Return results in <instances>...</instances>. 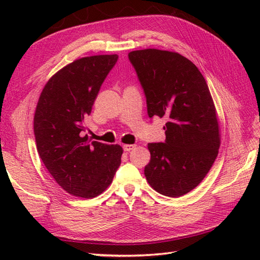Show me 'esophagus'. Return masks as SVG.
Segmentation results:
<instances>
[{"instance_id": "1", "label": "esophagus", "mask_w": 260, "mask_h": 260, "mask_svg": "<svg viewBox=\"0 0 260 260\" xmlns=\"http://www.w3.org/2000/svg\"><path fill=\"white\" fill-rule=\"evenodd\" d=\"M134 147H135V145H131V144H125V145L123 146L125 152H131L132 150H133Z\"/></svg>"}]
</instances>
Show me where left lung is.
Here are the masks:
<instances>
[{"mask_svg": "<svg viewBox=\"0 0 260 260\" xmlns=\"http://www.w3.org/2000/svg\"><path fill=\"white\" fill-rule=\"evenodd\" d=\"M144 89L148 117L168 121L164 143H150L144 174L154 190L178 198L194 189L220 147L217 112L206 79L178 52L144 49L128 53Z\"/></svg>", "mask_w": 260, "mask_h": 260, "instance_id": "obj_1", "label": "left lung"}]
</instances>
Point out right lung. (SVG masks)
Wrapping results in <instances>:
<instances>
[{
	"label": "right lung",
	"mask_w": 260,
	"mask_h": 260,
	"mask_svg": "<svg viewBox=\"0 0 260 260\" xmlns=\"http://www.w3.org/2000/svg\"><path fill=\"white\" fill-rule=\"evenodd\" d=\"M117 59V54L77 59L54 74L39 97L33 123L37 150L49 173L71 196H99L120 165V145L90 143L80 135Z\"/></svg>",
	"instance_id": "right-lung-1"
}]
</instances>
